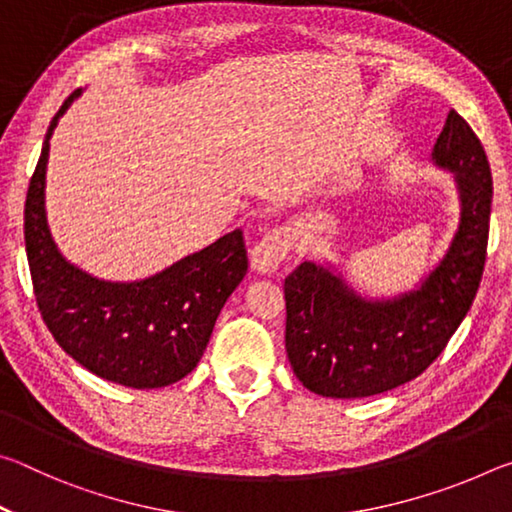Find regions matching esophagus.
I'll list each match as a JSON object with an SVG mask.
<instances>
[{
    "mask_svg": "<svg viewBox=\"0 0 512 512\" xmlns=\"http://www.w3.org/2000/svg\"><path fill=\"white\" fill-rule=\"evenodd\" d=\"M293 248V237L289 228H273L257 241L253 248V268L259 273H273L280 264L287 262Z\"/></svg>",
    "mask_w": 512,
    "mask_h": 512,
    "instance_id": "obj_1",
    "label": "esophagus"
}]
</instances>
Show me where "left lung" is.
I'll use <instances>...</instances> for the list:
<instances>
[{
    "label": "left lung",
    "instance_id": "left-lung-1",
    "mask_svg": "<svg viewBox=\"0 0 512 512\" xmlns=\"http://www.w3.org/2000/svg\"><path fill=\"white\" fill-rule=\"evenodd\" d=\"M433 160L454 171L461 223L445 259L418 291L368 302L311 262L284 280V345L311 393L350 400L406 384L438 359L470 311L488 250L492 173L479 137L456 110H449Z\"/></svg>",
    "mask_w": 512,
    "mask_h": 512
}]
</instances>
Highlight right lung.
Instances as JSON below:
<instances>
[{"label":"right lung","mask_w":512,"mask_h":512,"mask_svg":"<svg viewBox=\"0 0 512 512\" xmlns=\"http://www.w3.org/2000/svg\"><path fill=\"white\" fill-rule=\"evenodd\" d=\"M81 90L54 115L24 205V244L40 316L69 357L94 375L131 388H162L196 368L219 311L244 280V232L235 230L167 271L112 284L58 253L45 216L51 133Z\"/></svg>","instance_id":"right-lung-1"}]
</instances>
